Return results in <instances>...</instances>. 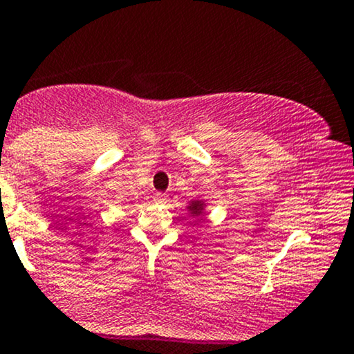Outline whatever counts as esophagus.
Returning <instances> with one entry per match:
<instances>
[{
    "mask_svg": "<svg viewBox=\"0 0 354 354\" xmlns=\"http://www.w3.org/2000/svg\"><path fill=\"white\" fill-rule=\"evenodd\" d=\"M154 201L168 203V196H166V194H163V193H156V194H154Z\"/></svg>",
    "mask_w": 354,
    "mask_h": 354,
    "instance_id": "1",
    "label": "esophagus"
}]
</instances>
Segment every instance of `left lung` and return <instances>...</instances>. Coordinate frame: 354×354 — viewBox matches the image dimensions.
Returning a JSON list of instances; mask_svg holds the SVG:
<instances>
[{"mask_svg":"<svg viewBox=\"0 0 354 354\" xmlns=\"http://www.w3.org/2000/svg\"><path fill=\"white\" fill-rule=\"evenodd\" d=\"M205 201L201 200H194V201H189V206H188V211L191 216L198 218V216H205Z\"/></svg>","mask_w":354,"mask_h":354,"instance_id":"obj_1","label":"left lung"}]
</instances>
